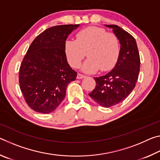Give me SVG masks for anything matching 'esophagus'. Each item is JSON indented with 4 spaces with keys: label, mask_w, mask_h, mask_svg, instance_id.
<instances>
[{
    "label": "esophagus",
    "mask_w": 160,
    "mask_h": 160,
    "mask_svg": "<svg viewBox=\"0 0 160 160\" xmlns=\"http://www.w3.org/2000/svg\"><path fill=\"white\" fill-rule=\"evenodd\" d=\"M85 78V76L84 75L80 74V73H78L77 75V79H82V78Z\"/></svg>",
    "instance_id": "esophagus-1"
}]
</instances>
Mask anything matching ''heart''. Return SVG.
Segmentation results:
<instances>
[{"label":"heart","mask_w":160,"mask_h":160,"mask_svg":"<svg viewBox=\"0 0 160 160\" xmlns=\"http://www.w3.org/2000/svg\"><path fill=\"white\" fill-rule=\"evenodd\" d=\"M65 51L68 61L73 68L80 66L87 54L88 58L81 69L87 73H93L99 68L106 71L115 66L120 52V44L116 34L107 32L104 28L92 26L78 32L76 40H67Z\"/></svg>","instance_id":"heart-1"}]
</instances>
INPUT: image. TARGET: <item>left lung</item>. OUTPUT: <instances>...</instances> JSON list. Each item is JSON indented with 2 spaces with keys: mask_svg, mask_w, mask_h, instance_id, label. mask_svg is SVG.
<instances>
[{
  "mask_svg": "<svg viewBox=\"0 0 160 160\" xmlns=\"http://www.w3.org/2000/svg\"><path fill=\"white\" fill-rule=\"evenodd\" d=\"M112 29L120 44V52L113 68L104 76L94 78L96 87L89 95L97 104L110 107L123 101L133 90L140 72V59L134 37L120 27Z\"/></svg>",
  "mask_w": 160,
  "mask_h": 160,
  "instance_id": "obj_1",
  "label": "left lung"
}]
</instances>
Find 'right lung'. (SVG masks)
I'll return each instance as SVG.
<instances>
[{"mask_svg": "<svg viewBox=\"0 0 160 160\" xmlns=\"http://www.w3.org/2000/svg\"><path fill=\"white\" fill-rule=\"evenodd\" d=\"M80 25L51 27L35 38L23 58L19 72L22 93L37 112H52L66 97L68 85L77 72L68 63L65 42Z\"/></svg>", "mask_w": 160, "mask_h": 160, "instance_id": "add662e5", "label": "right lung"}]
</instances>
